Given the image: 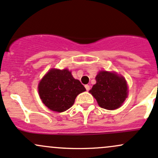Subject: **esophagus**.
Here are the masks:
<instances>
[{"instance_id": "obj_1", "label": "esophagus", "mask_w": 158, "mask_h": 158, "mask_svg": "<svg viewBox=\"0 0 158 158\" xmlns=\"http://www.w3.org/2000/svg\"><path fill=\"white\" fill-rule=\"evenodd\" d=\"M85 87L86 90H87V91L90 90V86H89V85H85Z\"/></svg>"}]
</instances>
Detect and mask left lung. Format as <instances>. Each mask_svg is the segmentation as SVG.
<instances>
[{
	"label": "left lung",
	"mask_w": 158,
	"mask_h": 158,
	"mask_svg": "<svg viewBox=\"0 0 158 158\" xmlns=\"http://www.w3.org/2000/svg\"><path fill=\"white\" fill-rule=\"evenodd\" d=\"M96 84L89 92L101 107L115 110L121 107L128 95L127 81L115 73L100 71L96 76Z\"/></svg>",
	"instance_id": "8db88e82"
}]
</instances>
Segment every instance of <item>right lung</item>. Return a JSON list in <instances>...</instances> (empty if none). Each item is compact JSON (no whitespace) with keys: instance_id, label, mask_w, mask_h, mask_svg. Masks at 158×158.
Wrapping results in <instances>:
<instances>
[{"instance_id":"right-lung-1","label":"right lung","mask_w":158,"mask_h":158,"mask_svg":"<svg viewBox=\"0 0 158 158\" xmlns=\"http://www.w3.org/2000/svg\"><path fill=\"white\" fill-rule=\"evenodd\" d=\"M40 98L48 108L64 112L73 105L78 94L85 91L79 80L67 69H51L39 84Z\"/></svg>"}]
</instances>
